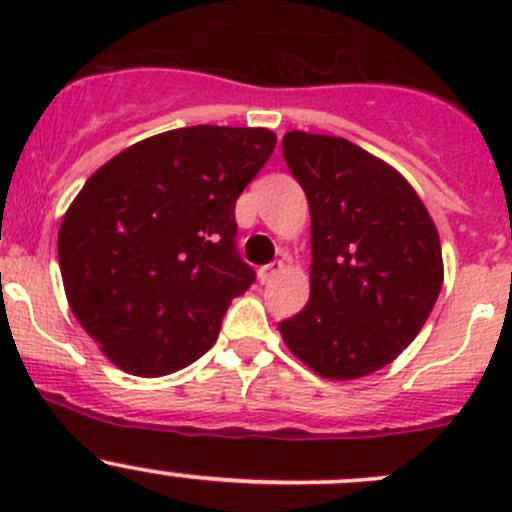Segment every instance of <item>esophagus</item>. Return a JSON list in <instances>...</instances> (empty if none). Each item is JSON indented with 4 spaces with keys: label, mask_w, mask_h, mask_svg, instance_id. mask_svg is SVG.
<instances>
[{
    "label": "esophagus",
    "mask_w": 512,
    "mask_h": 512,
    "mask_svg": "<svg viewBox=\"0 0 512 512\" xmlns=\"http://www.w3.org/2000/svg\"><path fill=\"white\" fill-rule=\"evenodd\" d=\"M282 270H285V262H282V260H275V262H270V265L260 267V272H257V277H260L262 285H267V282L275 280V277L280 275Z\"/></svg>",
    "instance_id": "1"
}]
</instances>
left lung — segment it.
<instances>
[{"instance_id": "obj_1", "label": "left lung", "mask_w": 512, "mask_h": 512, "mask_svg": "<svg viewBox=\"0 0 512 512\" xmlns=\"http://www.w3.org/2000/svg\"><path fill=\"white\" fill-rule=\"evenodd\" d=\"M282 153L312 215L309 302L280 322L314 374L384 369L426 324L443 285L438 230L409 180L339 136L289 131Z\"/></svg>"}]
</instances>
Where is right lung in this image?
<instances>
[{"label":"right lung","instance_id":"add662e5","mask_svg":"<svg viewBox=\"0 0 512 512\" xmlns=\"http://www.w3.org/2000/svg\"><path fill=\"white\" fill-rule=\"evenodd\" d=\"M275 143L270 128H175L86 180L61 220L59 267L111 364L156 379L213 347L227 304L255 282L235 252V200Z\"/></svg>","mask_w":512,"mask_h":512}]
</instances>
